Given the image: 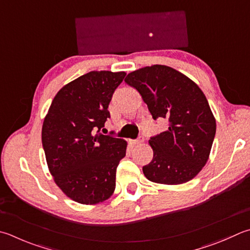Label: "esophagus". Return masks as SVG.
Instances as JSON below:
<instances>
[{
	"label": "esophagus",
	"instance_id": "34e87169",
	"mask_svg": "<svg viewBox=\"0 0 250 250\" xmlns=\"http://www.w3.org/2000/svg\"><path fill=\"white\" fill-rule=\"evenodd\" d=\"M144 140H145L144 136H143V135H140L137 139L131 140V144H134V145H139V144H143V143H144Z\"/></svg>",
	"mask_w": 250,
	"mask_h": 250
}]
</instances>
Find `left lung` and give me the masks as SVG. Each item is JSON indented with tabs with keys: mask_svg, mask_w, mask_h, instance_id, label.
Listing matches in <instances>:
<instances>
[{
	"mask_svg": "<svg viewBox=\"0 0 250 250\" xmlns=\"http://www.w3.org/2000/svg\"><path fill=\"white\" fill-rule=\"evenodd\" d=\"M125 83L137 89L154 121L168 122L166 131L150 137L153 158L143 167L145 176L167 185L190 181L208 161L215 136V120L204 92L166 65L131 72Z\"/></svg>",
	"mask_w": 250,
	"mask_h": 250,
	"instance_id": "1",
	"label": "left lung"
}]
</instances>
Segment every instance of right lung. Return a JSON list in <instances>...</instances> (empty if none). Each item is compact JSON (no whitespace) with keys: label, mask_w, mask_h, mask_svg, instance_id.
Masks as SVG:
<instances>
[{"label":"right lung","mask_w":250,"mask_h":250,"mask_svg":"<svg viewBox=\"0 0 250 250\" xmlns=\"http://www.w3.org/2000/svg\"><path fill=\"white\" fill-rule=\"evenodd\" d=\"M125 76L109 70L83 75L56 93L43 121L42 146L50 172L64 194L79 204H99L115 189L127 143L100 130Z\"/></svg>","instance_id":"obj_1"}]
</instances>
